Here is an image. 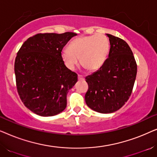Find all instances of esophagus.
Wrapping results in <instances>:
<instances>
[{
    "instance_id": "34e87169",
    "label": "esophagus",
    "mask_w": 157,
    "mask_h": 157,
    "mask_svg": "<svg viewBox=\"0 0 157 157\" xmlns=\"http://www.w3.org/2000/svg\"><path fill=\"white\" fill-rule=\"evenodd\" d=\"M78 80H80V81L84 80V77H83V76H81V75H78Z\"/></svg>"
}]
</instances>
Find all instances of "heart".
<instances>
[{
  "label": "heart",
  "mask_w": 157,
  "mask_h": 157,
  "mask_svg": "<svg viewBox=\"0 0 157 157\" xmlns=\"http://www.w3.org/2000/svg\"><path fill=\"white\" fill-rule=\"evenodd\" d=\"M109 52V42L105 36H81L73 40L68 49L62 51L61 59L69 70H74L78 65V59L85 68L96 70L103 65Z\"/></svg>",
  "instance_id": "obj_1"
}]
</instances>
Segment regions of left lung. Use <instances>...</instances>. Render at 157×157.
<instances>
[{
  "label": "left lung",
  "mask_w": 157,
  "mask_h": 157,
  "mask_svg": "<svg viewBox=\"0 0 157 157\" xmlns=\"http://www.w3.org/2000/svg\"><path fill=\"white\" fill-rule=\"evenodd\" d=\"M110 42L109 57L97 71L86 77L87 106L99 113L119 110L129 98L137 73L136 60L125 40L106 34Z\"/></svg>",
  "instance_id": "1"
}]
</instances>
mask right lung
I'll list each match as a JSON object with an SVG mask.
<instances>
[{
	"mask_svg": "<svg viewBox=\"0 0 157 157\" xmlns=\"http://www.w3.org/2000/svg\"><path fill=\"white\" fill-rule=\"evenodd\" d=\"M76 35L73 32L36 34L17 53L14 64L17 91L23 104L36 114L51 117L66 109V95L78 76L64 65L61 51Z\"/></svg>",
	"mask_w": 157,
	"mask_h": 157,
	"instance_id": "add662e5",
	"label": "right lung"
}]
</instances>
